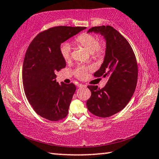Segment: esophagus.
I'll use <instances>...</instances> for the list:
<instances>
[{
  "label": "esophagus",
  "instance_id": "obj_1",
  "mask_svg": "<svg viewBox=\"0 0 159 159\" xmlns=\"http://www.w3.org/2000/svg\"><path fill=\"white\" fill-rule=\"evenodd\" d=\"M77 86H78V87H79V88H84V87H85V85L81 84V83H79V84L77 85Z\"/></svg>",
  "mask_w": 159,
  "mask_h": 159
}]
</instances>
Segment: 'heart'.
<instances>
[{"label": "heart", "mask_w": 159, "mask_h": 159, "mask_svg": "<svg viewBox=\"0 0 159 159\" xmlns=\"http://www.w3.org/2000/svg\"><path fill=\"white\" fill-rule=\"evenodd\" d=\"M75 43L80 45L90 53L94 60H100L103 58L106 52V44L104 42L99 43L98 38L93 34H83L76 38ZM60 53L61 57L66 61L71 60V49L69 43H65L61 45ZM88 69L85 66H79L75 70L74 74L77 78L83 79L86 76Z\"/></svg>", "instance_id": "heart-1"}]
</instances>
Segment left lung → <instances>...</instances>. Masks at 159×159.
<instances>
[{"label":"left lung","instance_id":"8db88e82","mask_svg":"<svg viewBox=\"0 0 159 159\" xmlns=\"http://www.w3.org/2000/svg\"><path fill=\"white\" fill-rule=\"evenodd\" d=\"M89 32L99 33L106 40L105 57L94 76L109 80L102 89L88 86L91 96L86 105L93 114L107 118L121 111L130 100L138 82V63L130 43L112 26H94Z\"/></svg>","mask_w":159,"mask_h":159}]
</instances>
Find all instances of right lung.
I'll return each mask as SVG.
<instances>
[{"instance_id":"add662e5","label":"right lung","mask_w":159,"mask_h":159,"mask_svg":"<svg viewBox=\"0 0 159 159\" xmlns=\"http://www.w3.org/2000/svg\"><path fill=\"white\" fill-rule=\"evenodd\" d=\"M85 27L60 26L39 34L29 45L23 63L22 79L26 98L37 114L58 121L68 114L76 91L74 83L56 82L55 72L66 66L60 45Z\"/></svg>"}]
</instances>
